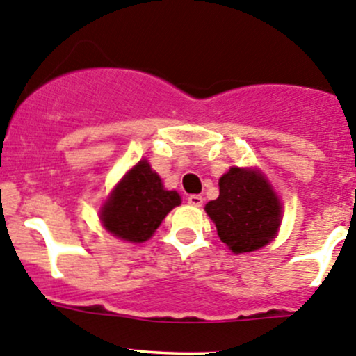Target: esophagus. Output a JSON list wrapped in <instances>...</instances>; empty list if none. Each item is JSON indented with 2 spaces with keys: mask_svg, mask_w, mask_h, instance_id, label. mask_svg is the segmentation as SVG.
<instances>
[{
  "mask_svg": "<svg viewBox=\"0 0 356 356\" xmlns=\"http://www.w3.org/2000/svg\"><path fill=\"white\" fill-rule=\"evenodd\" d=\"M187 202L191 206H194V208H199V206H202V197L197 196V194H193V196L187 197Z\"/></svg>",
  "mask_w": 356,
  "mask_h": 356,
  "instance_id": "esophagus-1",
  "label": "esophagus"
}]
</instances>
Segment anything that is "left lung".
Wrapping results in <instances>:
<instances>
[{
    "mask_svg": "<svg viewBox=\"0 0 356 356\" xmlns=\"http://www.w3.org/2000/svg\"><path fill=\"white\" fill-rule=\"evenodd\" d=\"M218 236L233 253L255 252L275 238L282 204L255 169L232 167L220 179V196L206 204Z\"/></svg>",
    "mask_w": 356,
    "mask_h": 356,
    "instance_id": "8db88e82",
    "label": "left lung"
}]
</instances>
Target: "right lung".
Here are the masks:
<instances>
[{
    "label": "right lung",
    "mask_w": 356,
    "mask_h": 356,
    "mask_svg": "<svg viewBox=\"0 0 356 356\" xmlns=\"http://www.w3.org/2000/svg\"><path fill=\"white\" fill-rule=\"evenodd\" d=\"M179 204L181 196L175 191L163 189L162 179L143 159L111 191L99 211V220L113 236L143 243Z\"/></svg>",
    "instance_id": "1"
}]
</instances>
